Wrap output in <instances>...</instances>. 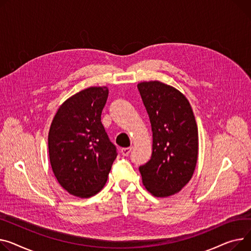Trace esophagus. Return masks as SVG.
I'll use <instances>...</instances> for the list:
<instances>
[{
    "label": "esophagus",
    "mask_w": 251,
    "mask_h": 251,
    "mask_svg": "<svg viewBox=\"0 0 251 251\" xmlns=\"http://www.w3.org/2000/svg\"><path fill=\"white\" fill-rule=\"evenodd\" d=\"M131 147H123V148H121V153L124 155V156H127V155H129V153H130V151H131Z\"/></svg>",
    "instance_id": "1"
}]
</instances>
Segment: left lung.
<instances>
[{"mask_svg":"<svg viewBox=\"0 0 251 251\" xmlns=\"http://www.w3.org/2000/svg\"><path fill=\"white\" fill-rule=\"evenodd\" d=\"M152 131V154L139 172L145 189L154 197L178 193L192 178L198 160L199 136L188 99L158 80L137 85Z\"/></svg>","mask_w":251,"mask_h":251,"instance_id":"1","label":"left lung"}]
</instances>
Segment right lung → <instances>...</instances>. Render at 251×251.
I'll list each match as a JSON object with an SVG mask.
<instances>
[{
	"label": "right lung",
	"instance_id": "right-lung-1",
	"mask_svg": "<svg viewBox=\"0 0 251 251\" xmlns=\"http://www.w3.org/2000/svg\"><path fill=\"white\" fill-rule=\"evenodd\" d=\"M107 87L82 90L58 108L48 133V151L59 185L73 196L90 198L101 191L117 157L101 122Z\"/></svg>",
	"mask_w": 251,
	"mask_h": 251
}]
</instances>
